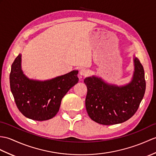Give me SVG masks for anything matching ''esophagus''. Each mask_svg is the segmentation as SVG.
<instances>
[{"label":"esophagus","mask_w":156,"mask_h":156,"mask_svg":"<svg viewBox=\"0 0 156 156\" xmlns=\"http://www.w3.org/2000/svg\"><path fill=\"white\" fill-rule=\"evenodd\" d=\"M80 77H84V76H86L88 75L89 74V72L88 71L86 70L85 68H82V69L80 70Z\"/></svg>","instance_id":"obj_1"}]
</instances>
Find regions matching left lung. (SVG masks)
Returning <instances> with one entry per match:
<instances>
[{
	"mask_svg": "<svg viewBox=\"0 0 156 156\" xmlns=\"http://www.w3.org/2000/svg\"><path fill=\"white\" fill-rule=\"evenodd\" d=\"M132 81L118 86L108 84L95 76L84 79L88 92L86 108L93 121L103 125L120 124L132 118L139 108L146 91L144 70L134 56Z\"/></svg>",
	"mask_w": 156,
	"mask_h": 156,
	"instance_id": "left-lung-1",
	"label": "left lung"
}]
</instances>
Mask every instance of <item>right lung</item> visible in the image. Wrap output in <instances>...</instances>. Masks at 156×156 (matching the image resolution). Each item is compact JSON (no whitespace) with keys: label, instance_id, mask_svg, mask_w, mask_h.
I'll list each match as a JSON object with an SVG mask.
<instances>
[{"label":"right lung","instance_id":"obj_1","mask_svg":"<svg viewBox=\"0 0 156 156\" xmlns=\"http://www.w3.org/2000/svg\"><path fill=\"white\" fill-rule=\"evenodd\" d=\"M78 70L45 81L29 79L21 68L19 54L11 66L10 90L19 111L25 117L44 121L55 116L62 98L78 82Z\"/></svg>","mask_w":156,"mask_h":156}]
</instances>
